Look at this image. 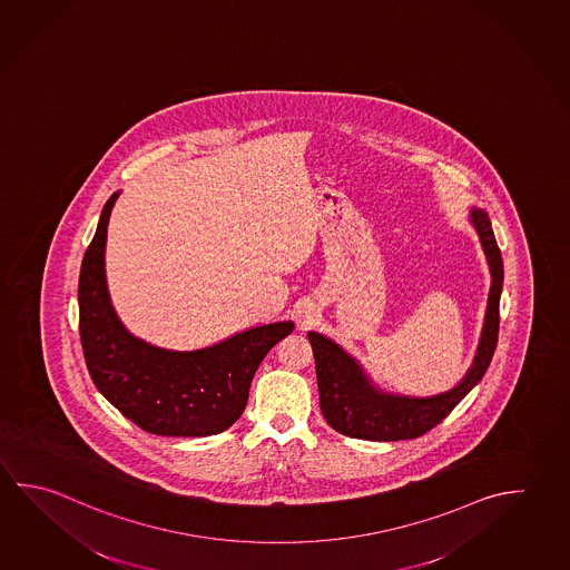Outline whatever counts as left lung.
Wrapping results in <instances>:
<instances>
[{
	"label": "left lung",
	"mask_w": 570,
	"mask_h": 570,
	"mask_svg": "<svg viewBox=\"0 0 570 570\" xmlns=\"http://www.w3.org/2000/svg\"><path fill=\"white\" fill-rule=\"evenodd\" d=\"M469 218L489 262V306L474 360L454 389L432 396L386 392L374 384L358 360L334 340L320 332H308L316 362L320 409L330 426L340 434L379 442L419 439L446 419L484 376L499 342V304L504 271L489 214L480 208H470Z\"/></svg>",
	"instance_id": "8db88e82"
}]
</instances>
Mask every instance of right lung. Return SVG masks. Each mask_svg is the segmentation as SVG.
Returning a JSON list of instances; mask_svg holds the SVG:
<instances>
[{
    "mask_svg": "<svg viewBox=\"0 0 570 570\" xmlns=\"http://www.w3.org/2000/svg\"><path fill=\"white\" fill-rule=\"evenodd\" d=\"M114 191L81 262L78 302L83 358L96 389L141 430L212 436L230 429L248 402L264 356L294 330L292 320L236 332L200 350H170L134 336L111 306L106 238Z\"/></svg>",
    "mask_w": 570,
    "mask_h": 570,
    "instance_id": "obj_1",
    "label": "right lung"
}]
</instances>
